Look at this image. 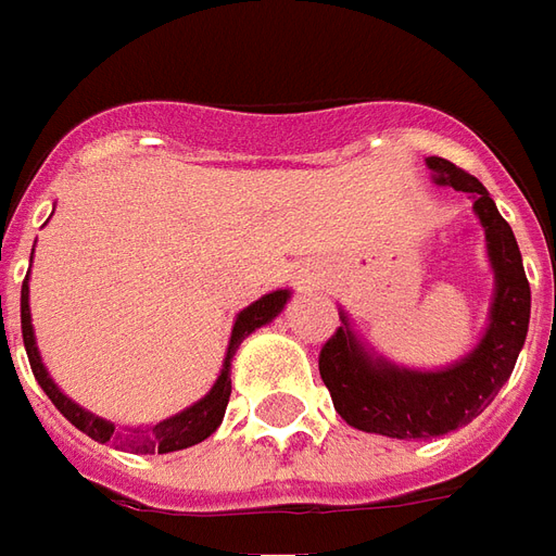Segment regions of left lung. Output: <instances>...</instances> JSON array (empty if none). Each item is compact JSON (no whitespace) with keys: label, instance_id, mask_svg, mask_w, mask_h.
Returning <instances> with one entry per match:
<instances>
[{"label":"left lung","instance_id":"left-lung-1","mask_svg":"<svg viewBox=\"0 0 556 556\" xmlns=\"http://www.w3.org/2000/svg\"><path fill=\"white\" fill-rule=\"evenodd\" d=\"M425 164L437 185H452L473 197L494 269V302L482 341L440 371L401 368L383 356H371L350 329L348 314H341L344 326H338L320 350L323 383L344 422L392 440H431L473 422L509 380L530 326V285L521 251L485 185L446 159L431 155Z\"/></svg>","mask_w":556,"mask_h":556}]
</instances>
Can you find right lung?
I'll list each match as a JSON object with an SVG mask.
<instances>
[{"instance_id":"right-lung-1","label":"right lung","mask_w":556,"mask_h":556,"mask_svg":"<svg viewBox=\"0 0 556 556\" xmlns=\"http://www.w3.org/2000/svg\"><path fill=\"white\" fill-rule=\"evenodd\" d=\"M35 251V248H33ZM287 299H290V290H271L263 299H257L254 305H248L245 311H239V317L233 323V332H230V344H227V356H224V368L218 374L215 386L208 389L206 395L200 397L197 404L185 407L182 413H176L164 422L152 425L149 431H119L116 425L101 419L96 413L83 410L80 404H74L68 395L59 392V386L50 380L45 362H41V353H38V344H35L33 332V314H29V275L23 281V290H20V326H23V348H26V356H29V365H33V374L38 386L45 389L47 397L56 404V410L68 419L74 428H80L83 434H89L98 443H119L122 448L128 452H137V455H167V452H179V448L194 446V443H203L206 437H212L218 431V425L224 419V410H227V401H230V359L236 356L239 344L245 341L248 334L271 323L281 311H285ZM5 329V323H2Z\"/></svg>"}]
</instances>
